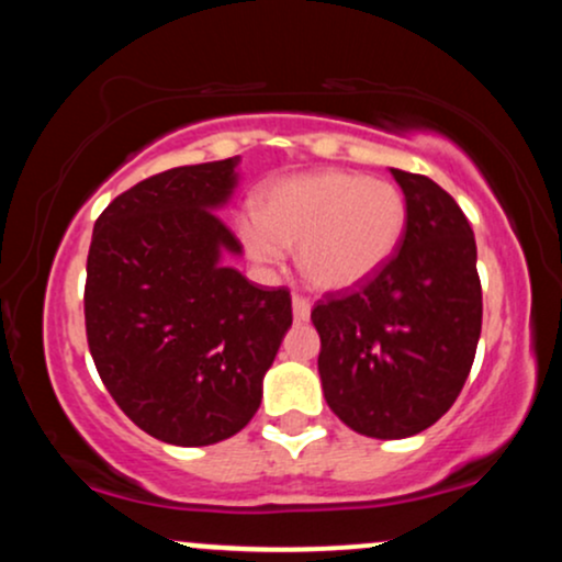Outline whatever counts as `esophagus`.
<instances>
[{
    "instance_id": "esophagus-1",
    "label": "esophagus",
    "mask_w": 562,
    "mask_h": 562,
    "mask_svg": "<svg viewBox=\"0 0 562 562\" xmlns=\"http://www.w3.org/2000/svg\"><path fill=\"white\" fill-rule=\"evenodd\" d=\"M293 317L299 322H306L312 317V303H308V299H303V295H293Z\"/></svg>"
}]
</instances>
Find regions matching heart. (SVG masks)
I'll return each mask as SVG.
<instances>
[{
    "instance_id": "1",
    "label": "heart",
    "mask_w": 562,
    "mask_h": 562,
    "mask_svg": "<svg viewBox=\"0 0 562 562\" xmlns=\"http://www.w3.org/2000/svg\"><path fill=\"white\" fill-rule=\"evenodd\" d=\"M409 205L389 179L322 169L269 184L256 203V218L237 224L254 261H282L295 248V263L319 290H353L389 267L402 248Z\"/></svg>"
}]
</instances>
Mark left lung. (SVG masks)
<instances>
[{
	"label": "left lung",
	"instance_id": "1",
	"mask_svg": "<svg viewBox=\"0 0 562 562\" xmlns=\"http://www.w3.org/2000/svg\"><path fill=\"white\" fill-rule=\"evenodd\" d=\"M409 205L389 267L312 312L325 402L370 438H409L449 412L481 338L479 250L457 200L423 173L391 169Z\"/></svg>",
	"mask_w": 562,
	"mask_h": 562
}]
</instances>
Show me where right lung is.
I'll return each mask as SVG.
<instances>
[{
  "label": "right lung",
  "mask_w": 562,
  "mask_h": 562,
  "mask_svg": "<svg viewBox=\"0 0 562 562\" xmlns=\"http://www.w3.org/2000/svg\"><path fill=\"white\" fill-rule=\"evenodd\" d=\"M237 182L240 156L156 173L102 211L89 245L97 372L128 420L173 447H209L250 423L293 325L285 288L229 267L243 245L218 211Z\"/></svg>",
  "instance_id": "right-lung-1"
}]
</instances>
